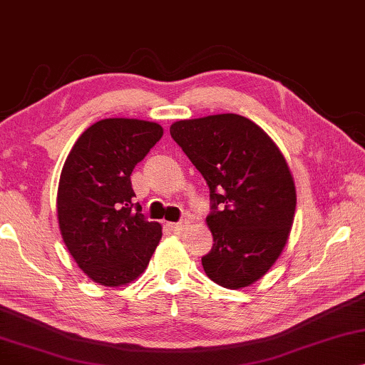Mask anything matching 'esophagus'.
<instances>
[{
  "label": "esophagus",
  "mask_w": 365,
  "mask_h": 365,
  "mask_svg": "<svg viewBox=\"0 0 365 365\" xmlns=\"http://www.w3.org/2000/svg\"><path fill=\"white\" fill-rule=\"evenodd\" d=\"M167 227H168V230H170V232H173V233H182L185 228H187V222H180V223H167Z\"/></svg>",
  "instance_id": "34e87169"
}]
</instances>
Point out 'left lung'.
<instances>
[{
	"mask_svg": "<svg viewBox=\"0 0 365 365\" xmlns=\"http://www.w3.org/2000/svg\"><path fill=\"white\" fill-rule=\"evenodd\" d=\"M170 133L210 187L207 225L213 248L205 273L227 289H243L283 253L296 212L294 178L283 152L253 120L217 114L177 120Z\"/></svg>",
	"mask_w": 365,
	"mask_h": 365,
	"instance_id": "1",
	"label": "left lung"
}]
</instances>
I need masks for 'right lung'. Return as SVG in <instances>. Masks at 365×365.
Here are the masks:
<instances>
[{
  "label": "right lung",
  "instance_id": "1",
  "mask_svg": "<svg viewBox=\"0 0 365 365\" xmlns=\"http://www.w3.org/2000/svg\"><path fill=\"white\" fill-rule=\"evenodd\" d=\"M163 135L140 119H102L81 133L59 177V232L87 278L106 287L127 286L147 269L162 225L133 212L130 175Z\"/></svg>",
  "mask_w": 365,
  "mask_h": 365
}]
</instances>
